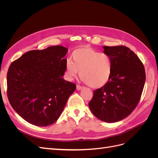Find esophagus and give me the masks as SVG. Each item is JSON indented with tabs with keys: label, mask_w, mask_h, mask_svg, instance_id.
<instances>
[{
	"label": "esophagus",
	"mask_w": 158,
	"mask_h": 158,
	"mask_svg": "<svg viewBox=\"0 0 158 158\" xmlns=\"http://www.w3.org/2000/svg\"><path fill=\"white\" fill-rule=\"evenodd\" d=\"M83 88V87L82 86V85H76V89L77 90H81Z\"/></svg>",
	"instance_id": "obj_1"
}]
</instances>
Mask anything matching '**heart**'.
I'll return each instance as SVG.
<instances>
[{
    "label": "heart",
    "mask_w": 158,
    "mask_h": 158,
    "mask_svg": "<svg viewBox=\"0 0 158 158\" xmlns=\"http://www.w3.org/2000/svg\"><path fill=\"white\" fill-rule=\"evenodd\" d=\"M71 60L66 63V74L69 79L80 77L88 86L100 88L111 78L113 63L108 54L100 52L88 46L79 47L72 53Z\"/></svg>",
    "instance_id": "b5f03b06"
}]
</instances>
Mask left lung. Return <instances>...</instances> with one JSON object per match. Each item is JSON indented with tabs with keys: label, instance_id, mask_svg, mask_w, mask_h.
Returning a JSON list of instances; mask_svg holds the SVG:
<instances>
[{
	"label": "left lung",
	"instance_id": "obj_1",
	"mask_svg": "<svg viewBox=\"0 0 158 158\" xmlns=\"http://www.w3.org/2000/svg\"><path fill=\"white\" fill-rule=\"evenodd\" d=\"M103 48L112 59L111 78L106 85L94 91L88 106L99 120L115 123L128 117L139 102L146 81L145 69L138 56L125 46Z\"/></svg>",
	"mask_w": 158,
	"mask_h": 158
}]
</instances>
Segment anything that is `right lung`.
<instances>
[{
	"instance_id": "1",
	"label": "right lung",
	"mask_w": 158,
	"mask_h": 158,
	"mask_svg": "<svg viewBox=\"0 0 158 158\" xmlns=\"http://www.w3.org/2000/svg\"><path fill=\"white\" fill-rule=\"evenodd\" d=\"M68 49L60 45L26 52L7 73V95L12 108L27 122L52 125L63 112L76 84L63 79Z\"/></svg>"
}]
</instances>
